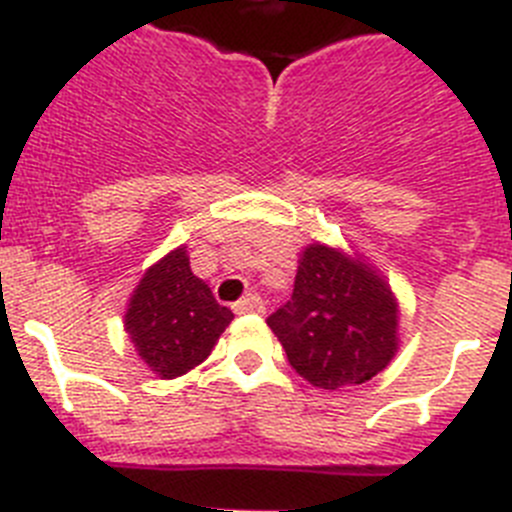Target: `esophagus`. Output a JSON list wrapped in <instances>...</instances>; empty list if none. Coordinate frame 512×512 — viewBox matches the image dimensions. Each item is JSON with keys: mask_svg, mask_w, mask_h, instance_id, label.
<instances>
[{"mask_svg": "<svg viewBox=\"0 0 512 512\" xmlns=\"http://www.w3.org/2000/svg\"><path fill=\"white\" fill-rule=\"evenodd\" d=\"M233 310L238 312V315H248V312H264V302H261L259 295H246L243 300L235 302Z\"/></svg>", "mask_w": 512, "mask_h": 512, "instance_id": "esophagus-1", "label": "esophagus"}]
</instances>
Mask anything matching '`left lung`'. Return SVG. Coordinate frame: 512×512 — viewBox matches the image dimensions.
<instances>
[{
    "instance_id": "1",
    "label": "left lung",
    "mask_w": 512,
    "mask_h": 512,
    "mask_svg": "<svg viewBox=\"0 0 512 512\" xmlns=\"http://www.w3.org/2000/svg\"><path fill=\"white\" fill-rule=\"evenodd\" d=\"M266 325L287 351L289 366L323 390L369 382L397 351L390 287L369 266L320 243L305 248L295 292Z\"/></svg>"
}]
</instances>
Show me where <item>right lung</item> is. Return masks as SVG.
Instances as JSON below:
<instances>
[{"mask_svg": "<svg viewBox=\"0 0 512 512\" xmlns=\"http://www.w3.org/2000/svg\"><path fill=\"white\" fill-rule=\"evenodd\" d=\"M230 320L233 312L194 277L182 246L143 274L128 305L125 330L151 372L174 379L210 356Z\"/></svg>", "mask_w": 512, "mask_h": 512, "instance_id": "1", "label": "right lung"}]
</instances>
